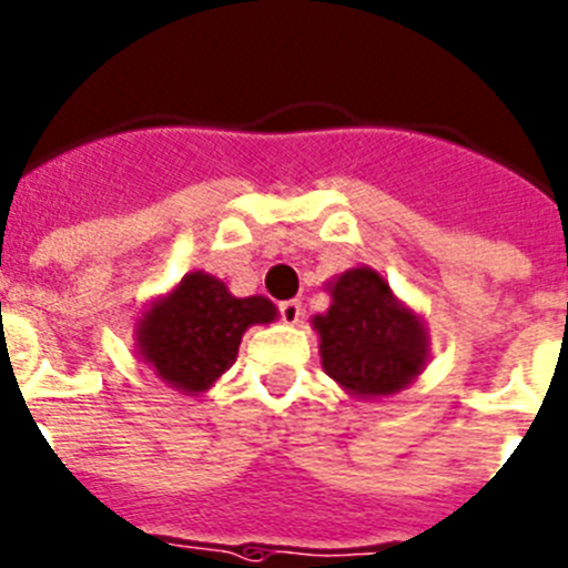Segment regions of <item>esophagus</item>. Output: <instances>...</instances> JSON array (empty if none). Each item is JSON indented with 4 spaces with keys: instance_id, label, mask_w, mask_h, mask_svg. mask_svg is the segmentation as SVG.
Wrapping results in <instances>:
<instances>
[{
    "instance_id": "34e87169",
    "label": "esophagus",
    "mask_w": 568,
    "mask_h": 568,
    "mask_svg": "<svg viewBox=\"0 0 568 568\" xmlns=\"http://www.w3.org/2000/svg\"><path fill=\"white\" fill-rule=\"evenodd\" d=\"M278 312H281V321L290 326H295L301 321V315H304V306H301V301H284V304H278Z\"/></svg>"
}]
</instances>
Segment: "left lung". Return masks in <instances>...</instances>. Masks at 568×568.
<instances>
[{"label":"left lung","instance_id":"1","mask_svg":"<svg viewBox=\"0 0 568 568\" xmlns=\"http://www.w3.org/2000/svg\"><path fill=\"white\" fill-rule=\"evenodd\" d=\"M332 306L315 315L321 366L343 392L374 399L403 392L423 374L428 332L423 318L394 298L372 267H352L329 281Z\"/></svg>","mask_w":568,"mask_h":568}]
</instances>
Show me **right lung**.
I'll return each mask as SVG.
<instances>
[{"mask_svg": "<svg viewBox=\"0 0 568 568\" xmlns=\"http://www.w3.org/2000/svg\"><path fill=\"white\" fill-rule=\"evenodd\" d=\"M275 321L273 301L236 298L225 281L194 270L138 321V355L182 394L207 388L233 366L247 326Z\"/></svg>", "mask_w": 568, "mask_h": 568, "instance_id": "obj_1", "label": "right lung"}]
</instances>
